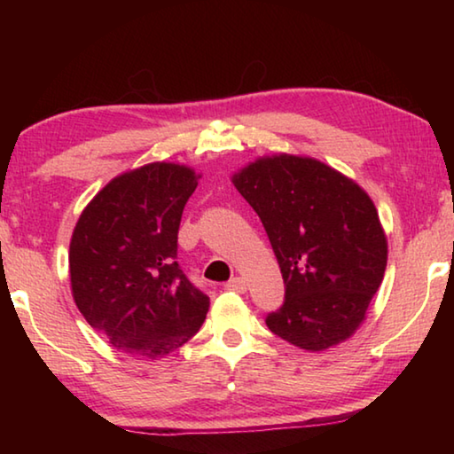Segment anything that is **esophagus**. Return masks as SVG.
<instances>
[{"label": "esophagus", "instance_id": "esophagus-1", "mask_svg": "<svg viewBox=\"0 0 454 454\" xmlns=\"http://www.w3.org/2000/svg\"><path fill=\"white\" fill-rule=\"evenodd\" d=\"M226 286L230 288V290H236V292H244L246 290V286H248V284H246V280L242 278V276H234L232 280H230Z\"/></svg>", "mask_w": 454, "mask_h": 454}]
</instances>
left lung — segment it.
Returning a JSON list of instances; mask_svg holds the SVG:
<instances>
[{
	"label": "left lung",
	"instance_id": "8db88e82",
	"mask_svg": "<svg viewBox=\"0 0 454 454\" xmlns=\"http://www.w3.org/2000/svg\"><path fill=\"white\" fill-rule=\"evenodd\" d=\"M232 182L262 220L286 286L268 328L312 352L347 340L387 268L372 200L334 168L290 153L258 158Z\"/></svg>",
	"mask_w": 454,
	"mask_h": 454
}]
</instances>
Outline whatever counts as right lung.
Listing matches in <instances>:
<instances>
[{
	"label": "right lung",
	"instance_id": "add662e5",
	"mask_svg": "<svg viewBox=\"0 0 454 454\" xmlns=\"http://www.w3.org/2000/svg\"><path fill=\"white\" fill-rule=\"evenodd\" d=\"M200 176L153 162L116 176L83 208L70 242L75 306L114 348L156 360L194 336L210 298L182 272L178 230Z\"/></svg>",
	"mask_w": 454,
	"mask_h": 454
}]
</instances>
